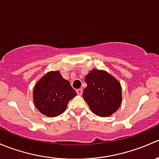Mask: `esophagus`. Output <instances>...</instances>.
I'll list each match as a JSON object with an SVG mask.
<instances>
[{"label": "esophagus", "mask_w": 159, "mask_h": 159, "mask_svg": "<svg viewBox=\"0 0 159 159\" xmlns=\"http://www.w3.org/2000/svg\"><path fill=\"white\" fill-rule=\"evenodd\" d=\"M76 92H77V94H78V95H81V94H82V92H83V90L81 89H77Z\"/></svg>", "instance_id": "esophagus-1"}]
</instances>
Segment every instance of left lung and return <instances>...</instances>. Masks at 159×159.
Instances as JSON below:
<instances>
[{
	"label": "left lung",
	"instance_id": "8db88e82",
	"mask_svg": "<svg viewBox=\"0 0 159 159\" xmlns=\"http://www.w3.org/2000/svg\"><path fill=\"white\" fill-rule=\"evenodd\" d=\"M84 81L87 87L82 95L93 113L108 117L120 108L122 101L121 86L111 74L94 68L86 75Z\"/></svg>",
	"mask_w": 159,
	"mask_h": 159
}]
</instances>
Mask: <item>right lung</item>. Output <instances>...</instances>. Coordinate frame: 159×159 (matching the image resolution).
Here are the masks:
<instances>
[{
    "mask_svg": "<svg viewBox=\"0 0 159 159\" xmlns=\"http://www.w3.org/2000/svg\"><path fill=\"white\" fill-rule=\"evenodd\" d=\"M77 95L70 82L58 70H51L44 75L34 85V103L45 116L53 118L66 110L70 100Z\"/></svg>",
    "mask_w": 159,
    "mask_h": 159,
    "instance_id": "add662e5",
    "label": "right lung"
}]
</instances>
